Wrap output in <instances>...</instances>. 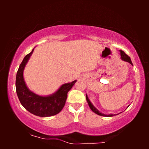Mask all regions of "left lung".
I'll return each instance as SVG.
<instances>
[{"mask_svg": "<svg viewBox=\"0 0 149 149\" xmlns=\"http://www.w3.org/2000/svg\"><path fill=\"white\" fill-rule=\"evenodd\" d=\"M120 52V56H121V59L123 61H125V62H129L130 64L133 65L132 64V60L131 59L129 56H127V54H125V53L123 52V51L122 50H119ZM86 100H87V103H88V105L89 107H90V109L91 111H92L93 113H95V114H97V115H100V116H103V117H113V116H115V115H113V114H109V115H106V114H104V113H102L100 112L98 110H97L96 108H95L94 106L93 105V104L91 102V101L89 100L88 96H87V95L86 94ZM129 107V106H128ZM117 115H119V114H117Z\"/></svg>", "mask_w": 149, "mask_h": 149, "instance_id": "8db88e82", "label": "left lung"}]
</instances>
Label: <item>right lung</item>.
<instances>
[{
    "instance_id": "right-lung-1",
    "label": "right lung",
    "mask_w": 149,
    "mask_h": 149,
    "mask_svg": "<svg viewBox=\"0 0 149 149\" xmlns=\"http://www.w3.org/2000/svg\"><path fill=\"white\" fill-rule=\"evenodd\" d=\"M34 49L30 54L24 57L16 74V92L22 105L30 113L41 117L56 115L60 113L66 103L67 94L77 80L64 83L58 90L48 95H39L30 91L24 79V70L28 60L33 53Z\"/></svg>"
}]
</instances>
